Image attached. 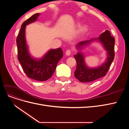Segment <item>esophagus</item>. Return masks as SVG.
<instances>
[{
    "instance_id": "34e87169",
    "label": "esophagus",
    "mask_w": 129,
    "mask_h": 129,
    "mask_svg": "<svg viewBox=\"0 0 129 129\" xmlns=\"http://www.w3.org/2000/svg\"><path fill=\"white\" fill-rule=\"evenodd\" d=\"M71 50H67L66 52V55L67 56H69L70 55H71Z\"/></svg>"
}]
</instances>
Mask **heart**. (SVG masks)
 Returning <instances> with one entry per match:
<instances>
[{"label": "heart", "instance_id": "obj_1", "mask_svg": "<svg viewBox=\"0 0 129 129\" xmlns=\"http://www.w3.org/2000/svg\"><path fill=\"white\" fill-rule=\"evenodd\" d=\"M76 25L77 26H79L80 25V24H79V23H77ZM88 29V27L87 25H83L82 26H81L80 27V28H79V35H80L81 36H83V35H84L85 33L87 32Z\"/></svg>", "mask_w": 129, "mask_h": 129}]
</instances>
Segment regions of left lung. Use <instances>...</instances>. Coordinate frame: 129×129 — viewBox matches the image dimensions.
I'll return each instance as SVG.
<instances>
[{
	"label": "left lung",
	"instance_id": "obj_1",
	"mask_svg": "<svg viewBox=\"0 0 129 129\" xmlns=\"http://www.w3.org/2000/svg\"><path fill=\"white\" fill-rule=\"evenodd\" d=\"M99 42L107 52V57L103 64L95 68H89L85 63V55L82 50L92 43ZM77 50L74 57L76 60L77 67L74 72L75 77L81 82H90L104 76L114 59L115 39L110 32L106 30L100 37L89 40L81 41L75 46Z\"/></svg>",
	"mask_w": 129,
	"mask_h": 129
}]
</instances>
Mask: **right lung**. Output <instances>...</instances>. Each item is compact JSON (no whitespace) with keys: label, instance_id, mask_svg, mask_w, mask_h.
I'll list each match as a JSON object with an SVG mask.
<instances>
[{"label":"right lung","instance_id":"1","mask_svg":"<svg viewBox=\"0 0 129 129\" xmlns=\"http://www.w3.org/2000/svg\"><path fill=\"white\" fill-rule=\"evenodd\" d=\"M40 15H33L22 24L17 39L18 58L27 76L37 81H45L53 75L57 63L63 57V51L61 48L50 49L40 58L34 57L30 54L26 39V27L37 21Z\"/></svg>","mask_w":129,"mask_h":129}]
</instances>
